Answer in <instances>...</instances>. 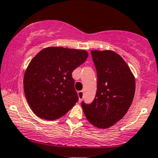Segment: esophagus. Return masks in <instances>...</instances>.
Segmentation results:
<instances>
[{"label":"esophagus","instance_id":"esophagus-1","mask_svg":"<svg viewBox=\"0 0 158 158\" xmlns=\"http://www.w3.org/2000/svg\"><path fill=\"white\" fill-rule=\"evenodd\" d=\"M78 96H79V101L81 102L83 98V94H84V91H79V92H77Z\"/></svg>","mask_w":158,"mask_h":158}]
</instances>
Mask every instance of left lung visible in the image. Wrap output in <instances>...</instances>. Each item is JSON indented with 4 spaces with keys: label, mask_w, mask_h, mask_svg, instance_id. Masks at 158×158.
<instances>
[{
    "label": "left lung",
    "mask_w": 158,
    "mask_h": 158,
    "mask_svg": "<svg viewBox=\"0 0 158 158\" xmlns=\"http://www.w3.org/2000/svg\"><path fill=\"white\" fill-rule=\"evenodd\" d=\"M98 76L97 92L92 103L82 102L88 121L99 129L114 126L132 104L135 80L129 66L113 51H91Z\"/></svg>",
    "instance_id": "obj_1"
}]
</instances>
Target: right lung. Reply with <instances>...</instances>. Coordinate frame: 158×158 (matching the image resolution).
I'll return each mask as SVG.
<instances>
[{
	"mask_svg": "<svg viewBox=\"0 0 158 158\" xmlns=\"http://www.w3.org/2000/svg\"><path fill=\"white\" fill-rule=\"evenodd\" d=\"M85 50L48 47L31 59L23 78L25 95L35 114L60 118L79 101L72 73L87 59Z\"/></svg>",
	"mask_w": 158,
	"mask_h": 158,
	"instance_id": "right-lung-1",
	"label": "right lung"
}]
</instances>
